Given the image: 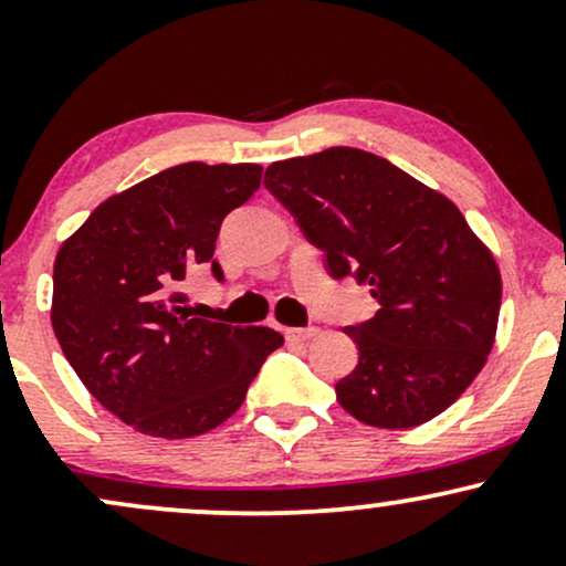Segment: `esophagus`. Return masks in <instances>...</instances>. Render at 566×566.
<instances>
[{
	"mask_svg": "<svg viewBox=\"0 0 566 566\" xmlns=\"http://www.w3.org/2000/svg\"><path fill=\"white\" fill-rule=\"evenodd\" d=\"M316 335H319V327H287L284 329V337H287L290 343H305Z\"/></svg>",
	"mask_w": 566,
	"mask_h": 566,
	"instance_id": "obj_1",
	"label": "esophagus"
}]
</instances>
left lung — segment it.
Instances as JSON below:
<instances>
[{"label": "left lung", "mask_w": 566, "mask_h": 566, "mask_svg": "<svg viewBox=\"0 0 566 566\" xmlns=\"http://www.w3.org/2000/svg\"><path fill=\"white\" fill-rule=\"evenodd\" d=\"M265 188L295 216L335 279L378 301L346 327L359 365L337 380L340 407L375 428L437 418L482 373L500 314V271L463 212L361 148L274 161Z\"/></svg>", "instance_id": "8db88e82"}]
</instances>
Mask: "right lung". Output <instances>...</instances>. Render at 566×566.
Segmentation results:
<instances>
[{"mask_svg":"<svg viewBox=\"0 0 566 566\" xmlns=\"http://www.w3.org/2000/svg\"><path fill=\"white\" fill-rule=\"evenodd\" d=\"M261 165L170 167L114 193L61 244L53 329L69 365L135 431L188 439L242 407L284 337L193 316L184 279L212 263L220 223L261 186Z\"/></svg>","mask_w":566,"mask_h":566,"instance_id":"obj_1","label":"right lung"}]
</instances>
